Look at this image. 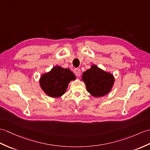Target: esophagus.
Masks as SVG:
<instances>
[{
  "mask_svg": "<svg viewBox=\"0 0 150 150\" xmlns=\"http://www.w3.org/2000/svg\"><path fill=\"white\" fill-rule=\"evenodd\" d=\"M74 74H75L76 76H79L80 75H81V69H80L79 68H75L74 69Z\"/></svg>",
  "mask_w": 150,
  "mask_h": 150,
  "instance_id": "1",
  "label": "esophagus"
}]
</instances>
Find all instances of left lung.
<instances>
[{
	"mask_svg": "<svg viewBox=\"0 0 150 150\" xmlns=\"http://www.w3.org/2000/svg\"><path fill=\"white\" fill-rule=\"evenodd\" d=\"M82 77L88 91L95 97L107 95L114 82L112 75L103 71L96 65H93L91 68L83 72Z\"/></svg>",
	"mask_w": 150,
	"mask_h": 150,
	"instance_id": "left-lung-1",
	"label": "left lung"
}]
</instances>
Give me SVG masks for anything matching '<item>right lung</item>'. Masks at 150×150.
Listing matches in <instances>:
<instances>
[{
  "instance_id": "obj_1",
  "label": "right lung",
  "mask_w": 150,
  "mask_h": 150,
  "mask_svg": "<svg viewBox=\"0 0 150 150\" xmlns=\"http://www.w3.org/2000/svg\"><path fill=\"white\" fill-rule=\"evenodd\" d=\"M75 79V76L69 69L55 67L50 72L41 76L40 86L49 96L57 98L65 93L69 82Z\"/></svg>"
}]
</instances>
